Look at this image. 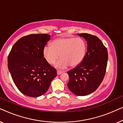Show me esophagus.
Wrapping results in <instances>:
<instances>
[{
  "label": "esophagus",
  "instance_id": "34e87169",
  "mask_svg": "<svg viewBox=\"0 0 123 123\" xmlns=\"http://www.w3.org/2000/svg\"><path fill=\"white\" fill-rule=\"evenodd\" d=\"M63 73V71H61V70H57V74L60 75L62 73Z\"/></svg>",
  "mask_w": 123,
  "mask_h": 123
}]
</instances>
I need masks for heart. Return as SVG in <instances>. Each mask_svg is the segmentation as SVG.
Masks as SVG:
<instances>
[{"label": "heart", "mask_w": 123, "mask_h": 123, "mask_svg": "<svg viewBox=\"0 0 123 123\" xmlns=\"http://www.w3.org/2000/svg\"><path fill=\"white\" fill-rule=\"evenodd\" d=\"M87 51V45L83 38L73 36L61 37L53 40L51 46L47 45L43 50V56L49 64L53 65L59 57L56 67L60 69L69 65L74 67L83 61Z\"/></svg>", "instance_id": "heart-1"}]
</instances>
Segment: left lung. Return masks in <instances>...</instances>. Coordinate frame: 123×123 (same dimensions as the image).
Wrapping results in <instances>:
<instances>
[{
	"mask_svg": "<svg viewBox=\"0 0 123 123\" xmlns=\"http://www.w3.org/2000/svg\"><path fill=\"white\" fill-rule=\"evenodd\" d=\"M87 41V50L84 59L77 67L67 72L68 87L77 96H86L97 89L105 77L108 53L102 41L94 35L78 33Z\"/></svg>",
	"mask_w": 123,
	"mask_h": 123,
	"instance_id": "8db88e82",
	"label": "left lung"
}]
</instances>
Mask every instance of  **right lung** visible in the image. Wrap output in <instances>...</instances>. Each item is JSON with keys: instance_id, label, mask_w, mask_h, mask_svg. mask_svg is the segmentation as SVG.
I'll use <instances>...</instances> for the list:
<instances>
[{"instance_id": "1", "label": "right lung", "mask_w": 123, "mask_h": 123, "mask_svg": "<svg viewBox=\"0 0 123 123\" xmlns=\"http://www.w3.org/2000/svg\"><path fill=\"white\" fill-rule=\"evenodd\" d=\"M50 36L31 34L18 40L8 57V67L17 88L24 95H43L56 77L55 69L43 57V50Z\"/></svg>"}]
</instances>
